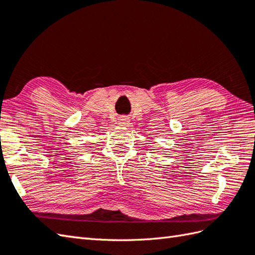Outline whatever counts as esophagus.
Segmentation results:
<instances>
[{
    "label": "esophagus",
    "mask_w": 255,
    "mask_h": 255,
    "mask_svg": "<svg viewBox=\"0 0 255 255\" xmlns=\"http://www.w3.org/2000/svg\"><path fill=\"white\" fill-rule=\"evenodd\" d=\"M129 122H130V119H129L127 116H122L118 119V124L121 125V126H127Z\"/></svg>",
    "instance_id": "34e87169"
}]
</instances>
